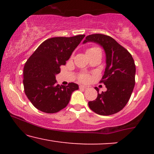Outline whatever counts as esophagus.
<instances>
[{"instance_id": "obj_1", "label": "esophagus", "mask_w": 154, "mask_h": 154, "mask_svg": "<svg viewBox=\"0 0 154 154\" xmlns=\"http://www.w3.org/2000/svg\"><path fill=\"white\" fill-rule=\"evenodd\" d=\"M79 88H84V89H88V88H89V86H87V85H79Z\"/></svg>"}]
</instances>
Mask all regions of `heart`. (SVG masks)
<instances>
[{
  "mask_svg": "<svg viewBox=\"0 0 154 154\" xmlns=\"http://www.w3.org/2000/svg\"><path fill=\"white\" fill-rule=\"evenodd\" d=\"M100 51V50L99 48H98V47H92V48H91L88 49V53L93 52V51ZM78 79L80 82H87L89 81V79H90V75H88V74H85V73L80 74V75H79Z\"/></svg>",
  "mask_w": 154,
  "mask_h": 154,
  "instance_id": "1",
  "label": "heart"
}]
</instances>
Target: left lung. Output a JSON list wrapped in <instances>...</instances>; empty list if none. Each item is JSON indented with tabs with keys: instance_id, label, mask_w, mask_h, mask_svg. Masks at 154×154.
I'll use <instances>...</instances> for the list:
<instances>
[{
	"instance_id": "left-lung-1",
	"label": "left lung",
	"mask_w": 154,
	"mask_h": 154,
	"mask_svg": "<svg viewBox=\"0 0 154 154\" xmlns=\"http://www.w3.org/2000/svg\"><path fill=\"white\" fill-rule=\"evenodd\" d=\"M94 42L103 48L106 66L100 83L107 88L96 99L88 102L92 111L99 115L109 116L119 112L130 100L135 84V65L132 55L110 36L103 34L88 35L83 41Z\"/></svg>"
}]
</instances>
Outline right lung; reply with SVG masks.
<instances>
[{"mask_svg":"<svg viewBox=\"0 0 154 154\" xmlns=\"http://www.w3.org/2000/svg\"><path fill=\"white\" fill-rule=\"evenodd\" d=\"M85 36L48 39L26 61L23 79L24 93L38 110L48 114L59 112L68 105L72 93L78 90V85L74 82L66 86L57 85L56 75Z\"/></svg>","mask_w":154,"mask_h":154,"instance_id":"obj_1","label":"right lung"}]
</instances>
